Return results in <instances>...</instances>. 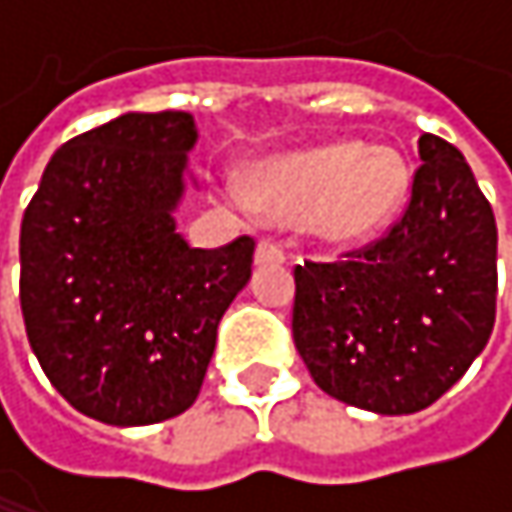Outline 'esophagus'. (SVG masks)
Returning a JSON list of instances; mask_svg holds the SVG:
<instances>
[{"mask_svg":"<svg viewBox=\"0 0 512 512\" xmlns=\"http://www.w3.org/2000/svg\"><path fill=\"white\" fill-rule=\"evenodd\" d=\"M284 260H287V252H284V246H278V243H272V240H260V243H257V252H255L257 266H269V263H284Z\"/></svg>","mask_w":512,"mask_h":512,"instance_id":"34e87169","label":"esophagus"}]
</instances>
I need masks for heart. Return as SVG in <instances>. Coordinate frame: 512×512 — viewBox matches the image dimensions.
I'll use <instances>...</instances> for the list:
<instances>
[{"instance_id": "1", "label": "heart", "mask_w": 512, "mask_h": 512, "mask_svg": "<svg viewBox=\"0 0 512 512\" xmlns=\"http://www.w3.org/2000/svg\"><path fill=\"white\" fill-rule=\"evenodd\" d=\"M412 171L394 148L335 142L260 162L252 192L234 180H216V195L237 210H260L287 225L314 222L329 243H364L382 234L403 210Z\"/></svg>"}]
</instances>
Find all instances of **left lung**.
Here are the masks:
<instances>
[{"label": "left lung", "mask_w": 512, "mask_h": 512, "mask_svg": "<svg viewBox=\"0 0 512 512\" xmlns=\"http://www.w3.org/2000/svg\"><path fill=\"white\" fill-rule=\"evenodd\" d=\"M418 156L409 207L382 240L293 269L305 367L335 400L379 415L436 403L495 326L492 207L451 142L424 133Z\"/></svg>", "instance_id": "left-lung-1"}]
</instances>
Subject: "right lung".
Listing matches in <instances>:
<instances>
[{
  "mask_svg": "<svg viewBox=\"0 0 512 512\" xmlns=\"http://www.w3.org/2000/svg\"><path fill=\"white\" fill-rule=\"evenodd\" d=\"M189 112H127L52 154L20 228L26 335L55 391L112 427L186 412L255 240L192 249L174 222Z\"/></svg>",
  "mask_w": 512,
  "mask_h": 512,
  "instance_id": "obj_1",
  "label": "right lung"
}]
</instances>
